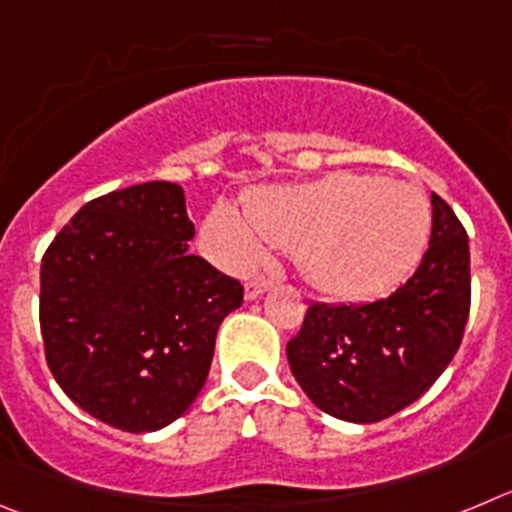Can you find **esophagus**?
Masks as SVG:
<instances>
[{"mask_svg": "<svg viewBox=\"0 0 512 512\" xmlns=\"http://www.w3.org/2000/svg\"><path fill=\"white\" fill-rule=\"evenodd\" d=\"M267 288H272V280L265 278V275H260V278H250L245 283V298L247 300H255L257 295L265 293Z\"/></svg>", "mask_w": 512, "mask_h": 512, "instance_id": "1", "label": "esophagus"}]
</instances>
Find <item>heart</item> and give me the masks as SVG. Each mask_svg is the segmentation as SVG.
<instances>
[{"instance_id":"obj_1","label":"heart","mask_w":512,"mask_h":512,"mask_svg":"<svg viewBox=\"0 0 512 512\" xmlns=\"http://www.w3.org/2000/svg\"><path fill=\"white\" fill-rule=\"evenodd\" d=\"M247 220L219 204L204 219V247L245 270L265 257V240L298 252L305 278L323 293L366 298L389 290L422 260L432 204L417 186L358 171L252 191Z\"/></svg>"}]
</instances>
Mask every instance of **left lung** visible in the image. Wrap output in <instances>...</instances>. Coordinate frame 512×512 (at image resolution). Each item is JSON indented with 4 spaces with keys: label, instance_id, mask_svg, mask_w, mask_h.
I'll list each match as a JSON object with an SVG mask.
<instances>
[{
    "label": "left lung",
    "instance_id": "obj_1",
    "mask_svg": "<svg viewBox=\"0 0 512 512\" xmlns=\"http://www.w3.org/2000/svg\"><path fill=\"white\" fill-rule=\"evenodd\" d=\"M470 315V245L452 207L432 194V237L417 272L374 303H310L288 341L308 399L371 424L417 401L460 348Z\"/></svg>",
    "mask_w": 512,
    "mask_h": 512
}]
</instances>
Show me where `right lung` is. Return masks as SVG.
<instances>
[{
  "instance_id": "add662e5",
  "label": "right lung",
  "mask_w": 512,
  "mask_h": 512,
  "mask_svg": "<svg viewBox=\"0 0 512 512\" xmlns=\"http://www.w3.org/2000/svg\"><path fill=\"white\" fill-rule=\"evenodd\" d=\"M184 191L146 181L85 204L47 247L40 331L60 389L123 432L179 419L207 381L245 288L189 255Z\"/></svg>"
}]
</instances>
